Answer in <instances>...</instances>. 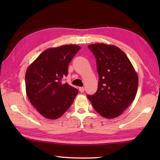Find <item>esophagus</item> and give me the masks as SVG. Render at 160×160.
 I'll list each match as a JSON object with an SVG mask.
<instances>
[{
	"instance_id": "34e87169",
	"label": "esophagus",
	"mask_w": 160,
	"mask_h": 160,
	"mask_svg": "<svg viewBox=\"0 0 160 160\" xmlns=\"http://www.w3.org/2000/svg\"><path fill=\"white\" fill-rule=\"evenodd\" d=\"M79 91H80L81 93H83L84 91V87H80L79 88Z\"/></svg>"
}]
</instances>
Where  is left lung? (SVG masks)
I'll list each match as a JSON object with an SVG mask.
<instances>
[{"mask_svg":"<svg viewBox=\"0 0 160 160\" xmlns=\"http://www.w3.org/2000/svg\"><path fill=\"white\" fill-rule=\"evenodd\" d=\"M88 47L96 58L99 82L96 93L87 98L102 117H118L136 96L138 74L119 47L104 43L93 44Z\"/></svg>","mask_w":160,"mask_h":160,"instance_id":"8db88e82","label":"left lung"}]
</instances>
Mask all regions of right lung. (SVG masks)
<instances>
[{
    "mask_svg": "<svg viewBox=\"0 0 160 160\" xmlns=\"http://www.w3.org/2000/svg\"><path fill=\"white\" fill-rule=\"evenodd\" d=\"M81 47L62 45L44 51L30 64L25 73L26 93L30 102L42 116L55 120L72 104L78 90L62 84L68 66Z\"/></svg>",
    "mask_w": 160,
    "mask_h": 160,
    "instance_id": "obj_1",
    "label": "right lung"
}]
</instances>
